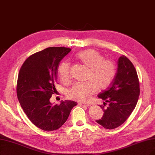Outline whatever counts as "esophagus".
<instances>
[{
    "label": "esophagus",
    "mask_w": 155,
    "mask_h": 155,
    "mask_svg": "<svg viewBox=\"0 0 155 155\" xmlns=\"http://www.w3.org/2000/svg\"><path fill=\"white\" fill-rule=\"evenodd\" d=\"M79 105H81L82 107H89L90 105L89 104H84V103H78Z\"/></svg>",
    "instance_id": "34e87169"
}]
</instances>
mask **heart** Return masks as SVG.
Wrapping results in <instances>:
<instances>
[{
  "instance_id": "obj_1",
  "label": "heart",
  "mask_w": 155,
  "mask_h": 155,
  "mask_svg": "<svg viewBox=\"0 0 155 155\" xmlns=\"http://www.w3.org/2000/svg\"><path fill=\"white\" fill-rule=\"evenodd\" d=\"M78 58L89 68L87 82H78L68 91L67 96L70 99L84 102L98 89H104L110 84L116 73L114 62L109 59H104L102 55L94 50H85L77 54ZM61 81L69 83L71 81L70 64L63 61L57 69Z\"/></svg>"
}]
</instances>
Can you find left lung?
<instances>
[{"label": "left lung", "instance_id": "obj_1", "mask_svg": "<svg viewBox=\"0 0 155 155\" xmlns=\"http://www.w3.org/2000/svg\"><path fill=\"white\" fill-rule=\"evenodd\" d=\"M140 94L139 81L135 68L124 55L117 61V70L110 87L98 96L105 101L100 107L102 118L96 122L106 129H114L124 123L136 107ZM108 106L105 107V104Z\"/></svg>", "mask_w": 155, "mask_h": 155}]
</instances>
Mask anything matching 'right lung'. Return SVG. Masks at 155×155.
Wrapping results in <instances>:
<instances>
[{
	"instance_id": "add662e5",
	"label": "right lung",
	"mask_w": 155,
	"mask_h": 155,
	"mask_svg": "<svg viewBox=\"0 0 155 155\" xmlns=\"http://www.w3.org/2000/svg\"><path fill=\"white\" fill-rule=\"evenodd\" d=\"M71 50L45 48L28 57L19 71L16 93L20 105L30 121L43 130L61 128L77 105L71 100L61 101L59 105L50 101L56 91L54 84L60 62Z\"/></svg>"
}]
</instances>
